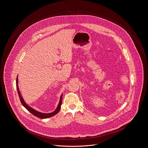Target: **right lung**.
<instances>
[{
    "label": "right lung",
    "mask_w": 148,
    "mask_h": 148,
    "mask_svg": "<svg viewBox=\"0 0 148 148\" xmlns=\"http://www.w3.org/2000/svg\"><path fill=\"white\" fill-rule=\"evenodd\" d=\"M16 88L17 90V92H18V97H19V98L20 100V101L22 104V105L29 112H31L32 115L38 117V118H40V119H47V118H49L51 116H53L56 114H57L58 113V112L60 111V108H61V104H62V94L61 95V97H60V102L58 103V105L57 107V108L56 109V110L54 111H53V112H51V113H48V114H44V113H41V112H40L38 111H36L35 110H34L32 108H31V107H29V106H28L26 103L24 101V99L22 98L21 95V94L20 92V91H19V88H18V75L17 76L16 78Z\"/></svg>",
    "instance_id": "add662e5"
}]
</instances>
